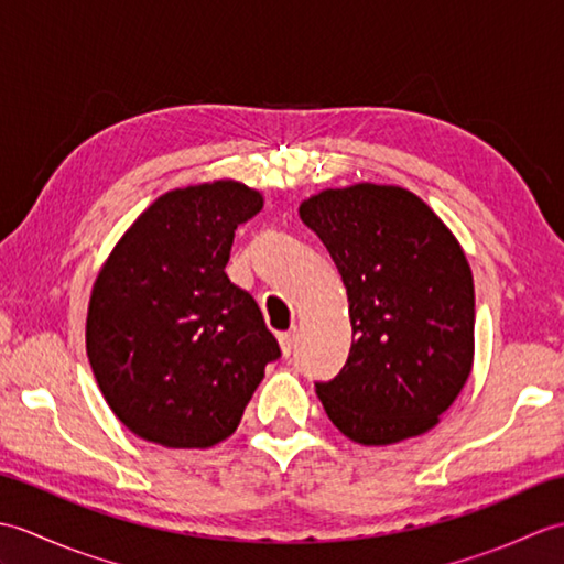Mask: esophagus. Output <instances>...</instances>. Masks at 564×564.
<instances>
[{"label": "esophagus", "mask_w": 564, "mask_h": 564, "mask_svg": "<svg viewBox=\"0 0 564 564\" xmlns=\"http://www.w3.org/2000/svg\"><path fill=\"white\" fill-rule=\"evenodd\" d=\"M279 341H281V351H283L285 356H291L293 349H295V341H297V332H295V329H289V332L279 334Z\"/></svg>", "instance_id": "esophagus-1"}]
</instances>
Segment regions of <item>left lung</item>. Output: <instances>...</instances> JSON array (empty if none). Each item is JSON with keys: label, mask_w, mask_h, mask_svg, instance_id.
<instances>
[{"label": "left lung", "mask_w": 564, "mask_h": 564, "mask_svg": "<svg viewBox=\"0 0 564 564\" xmlns=\"http://www.w3.org/2000/svg\"><path fill=\"white\" fill-rule=\"evenodd\" d=\"M301 218L337 263L356 337L339 376L315 382L327 416L364 446L424 434L473 368L475 285L460 245L400 186L322 191Z\"/></svg>", "instance_id": "obj_1"}]
</instances>
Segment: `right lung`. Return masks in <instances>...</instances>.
<instances>
[{
    "mask_svg": "<svg viewBox=\"0 0 564 564\" xmlns=\"http://www.w3.org/2000/svg\"><path fill=\"white\" fill-rule=\"evenodd\" d=\"M237 182L176 188L123 235L94 283L87 356L106 402L145 441L208 448L237 429L281 346L227 279L235 230L261 210Z\"/></svg>",
    "mask_w": 564,
    "mask_h": 564,
    "instance_id": "right-lung-1",
    "label": "right lung"
}]
</instances>
